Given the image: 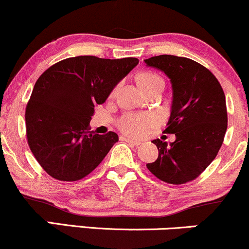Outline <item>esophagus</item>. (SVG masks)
<instances>
[{
  "label": "esophagus",
  "instance_id": "esophagus-1",
  "mask_svg": "<svg viewBox=\"0 0 249 249\" xmlns=\"http://www.w3.org/2000/svg\"><path fill=\"white\" fill-rule=\"evenodd\" d=\"M121 141L127 142V143L133 144V146H139V144L141 143V142L138 141V140H133V139H129V138H124V136L121 138Z\"/></svg>",
  "mask_w": 249,
  "mask_h": 249
}]
</instances>
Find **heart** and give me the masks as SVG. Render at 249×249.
<instances>
[{
  "label": "heart",
  "mask_w": 249,
  "mask_h": 249,
  "mask_svg": "<svg viewBox=\"0 0 249 249\" xmlns=\"http://www.w3.org/2000/svg\"><path fill=\"white\" fill-rule=\"evenodd\" d=\"M138 82L140 87L147 91L150 88L158 86L159 83H163V80L156 72L143 71L139 74ZM159 124H160V117L156 114L128 113L120 117L117 121V127L125 135L139 138V136L146 135Z\"/></svg>",
  "instance_id": "b5f03b06"
}]
</instances>
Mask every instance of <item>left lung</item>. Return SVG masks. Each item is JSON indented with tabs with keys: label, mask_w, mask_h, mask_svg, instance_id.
I'll use <instances>...</instances> for the list:
<instances>
[{
	"label": "left lung",
	"mask_w": 249,
	"mask_h": 249,
	"mask_svg": "<svg viewBox=\"0 0 249 249\" xmlns=\"http://www.w3.org/2000/svg\"><path fill=\"white\" fill-rule=\"evenodd\" d=\"M144 62L170 79L173 105L164 133L177 136L169 144L153 140L159 156L147 168L163 182L183 185L199 177L222 146L228 120L225 93L213 72L191 58L159 55Z\"/></svg>",
	"instance_id": "8db88e82"
}]
</instances>
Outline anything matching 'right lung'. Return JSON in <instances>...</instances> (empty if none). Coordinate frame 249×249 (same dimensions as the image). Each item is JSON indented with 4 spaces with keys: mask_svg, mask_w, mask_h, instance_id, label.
<instances>
[{
    "mask_svg": "<svg viewBox=\"0 0 249 249\" xmlns=\"http://www.w3.org/2000/svg\"><path fill=\"white\" fill-rule=\"evenodd\" d=\"M138 63L135 57H69L38 77L26 107V135L47 174L77 181L101 163L119 136L91 132L94 107L105 102Z\"/></svg>",
    "mask_w": 249,
    "mask_h": 249,
    "instance_id": "obj_1",
    "label": "right lung"
}]
</instances>
